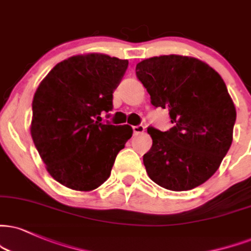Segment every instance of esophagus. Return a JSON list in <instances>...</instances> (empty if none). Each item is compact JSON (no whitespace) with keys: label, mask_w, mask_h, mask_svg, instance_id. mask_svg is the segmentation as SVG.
Masks as SVG:
<instances>
[{"label":"esophagus","mask_w":251,"mask_h":251,"mask_svg":"<svg viewBox=\"0 0 251 251\" xmlns=\"http://www.w3.org/2000/svg\"><path fill=\"white\" fill-rule=\"evenodd\" d=\"M132 130H134V135H138V134H143L145 128H144V126L140 125V126H132Z\"/></svg>","instance_id":"obj_1"}]
</instances>
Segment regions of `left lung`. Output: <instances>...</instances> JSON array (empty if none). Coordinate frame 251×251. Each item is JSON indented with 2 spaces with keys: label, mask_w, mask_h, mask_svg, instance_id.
I'll use <instances>...</instances> for the list:
<instances>
[{
  "label": "left lung",
  "mask_w": 251,
  "mask_h": 251,
  "mask_svg": "<svg viewBox=\"0 0 251 251\" xmlns=\"http://www.w3.org/2000/svg\"><path fill=\"white\" fill-rule=\"evenodd\" d=\"M136 75L154 107L168 108L173 126L148 128L152 147L143 156L150 179L171 191L208 180L233 142L236 109L221 75L197 58L169 54L144 59Z\"/></svg>",
  "instance_id": "obj_1"
}]
</instances>
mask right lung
<instances>
[{"instance_id":"add662e5","label":"right lung","mask_w":251,"mask_h":251,"mask_svg":"<svg viewBox=\"0 0 251 251\" xmlns=\"http://www.w3.org/2000/svg\"><path fill=\"white\" fill-rule=\"evenodd\" d=\"M129 61L102 53L67 58L42 80L32 101L30 131L45 168L71 190L89 192L109 178L130 126L103 125Z\"/></svg>"}]
</instances>
